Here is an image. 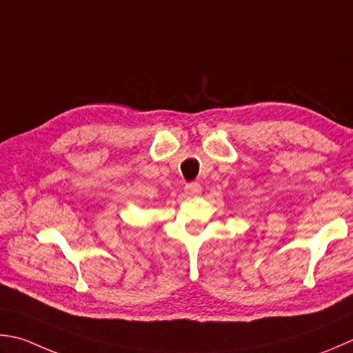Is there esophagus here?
I'll return each mask as SVG.
<instances>
[{"instance_id": "esophagus-1", "label": "esophagus", "mask_w": 353, "mask_h": 353, "mask_svg": "<svg viewBox=\"0 0 353 353\" xmlns=\"http://www.w3.org/2000/svg\"><path fill=\"white\" fill-rule=\"evenodd\" d=\"M202 192V186L199 183H186L185 185V194L188 197H196Z\"/></svg>"}]
</instances>
